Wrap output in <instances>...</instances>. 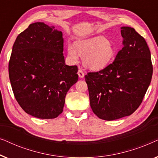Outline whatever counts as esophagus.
Returning <instances> with one entry per match:
<instances>
[{"label":"esophagus","mask_w":158,"mask_h":158,"mask_svg":"<svg viewBox=\"0 0 158 158\" xmlns=\"http://www.w3.org/2000/svg\"><path fill=\"white\" fill-rule=\"evenodd\" d=\"M77 75H78L79 77H81V78H83V77H84V73L81 70H79L78 71H77Z\"/></svg>","instance_id":"1"}]
</instances>
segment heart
I'll return each instance as SVG.
<instances>
[{
  "label": "heart",
  "mask_w": 158,
  "mask_h": 158,
  "mask_svg": "<svg viewBox=\"0 0 158 158\" xmlns=\"http://www.w3.org/2000/svg\"><path fill=\"white\" fill-rule=\"evenodd\" d=\"M67 50L71 61L76 62L79 54L83 57L85 66L93 70L105 68L115 55L113 45L103 36L79 40L75 43V46L69 43Z\"/></svg>",
  "instance_id": "obj_1"
}]
</instances>
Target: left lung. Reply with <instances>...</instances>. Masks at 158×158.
Wrapping results in <instances>:
<instances>
[{
    "label": "left lung",
    "instance_id": "obj_1",
    "mask_svg": "<svg viewBox=\"0 0 158 158\" xmlns=\"http://www.w3.org/2000/svg\"><path fill=\"white\" fill-rule=\"evenodd\" d=\"M123 48L114 62L85 76L94 113L111 121L133 114L142 102L152 75L150 49L146 41L129 27L121 28Z\"/></svg>",
    "mask_w": 158,
    "mask_h": 158
}]
</instances>
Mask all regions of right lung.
<instances>
[{
  "label": "right lung",
  "instance_id": "right-lung-1",
  "mask_svg": "<svg viewBox=\"0 0 158 158\" xmlns=\"http://www.w3.org/2000/svg\"><path fill=\"white\" fill-rule=\"evenodd\" d=\"M62 31L31 23L17 36L8 64L10 85L23 111L39 118L62 112L68 91L78 80L76 65L65 64Z\"/></svg>",
  "mask_w": 158,
  "mask_h": 158
}]
</instances>
